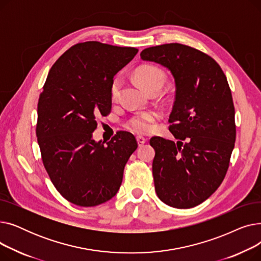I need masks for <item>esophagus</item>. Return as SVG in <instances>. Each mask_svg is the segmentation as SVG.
<instances>
[{"instance_id":"obj_1","label":"esophagus","mask_w":261,"mask_h":261,"mask_svg":"<svg viewBox=\"0 0 261 261\" xmlns=\"http://www.w3.org/2000/svg\"><path fill=\"white\" fill-rule=\"evenodd\" d=\"M136 141H138V144H139V146L140 147H142L146 142H147V139H145L144 136H141V135H139V136H136Z\"/></svg>"}]
</instances>
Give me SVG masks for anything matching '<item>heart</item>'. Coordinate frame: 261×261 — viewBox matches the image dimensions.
Returning a JSON list of instances; mask_svg holds the SVG:
<instances>
[{"label":"heart","instance_id":"heart-1","mask_svg":"<svg viewBox=\"0 0 261 261\" xmlns=\"http://www.w3.org/2000/svg\"><path fill=\"white\" fill-rule=\"evenodd\" d=\"M135 79L149 93L153 90H161L165 84V74L159 67L153 65H142L134 72ZM122 81L120 76H116L111 85V97L116 99L119 93ZM158 117L153 111H144L135 113L129 120L128 127L138 133H146L152 127V121Z\"/></svg>","mask_w":261,"mask_h":261}]
</instances>
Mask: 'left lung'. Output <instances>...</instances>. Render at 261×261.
Wrapping results in <instances>:
<instances>
[{
  "mask_svg": "<svg viewBox=\"0 0 261 261\" xmlns=\"http://www.w3.org/2000/svg\"><path fill=\"white\" fill-rule=\"evenodd\" d=\"M141 58L168 68L175 84L169 130L179 141L150 140L156 195L171 207H195L222 183L235 146V108L226 76L208 55L180 43L146 48Z\"/></svg>",
  "mask_w": 261,
  "mask_h": 261,
  "instance_id": "8db88e82",
  "label": "left lung"
}]
</instances>
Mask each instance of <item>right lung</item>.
I'll use <instances>...</instances> for the list:
<instances>
[{
	"label": "right lung",
	"instance_id": "right-lung-1",
	"mask_svg": "<svg viewBox=\"0 0 261 261\" xmlns=\"http://www.w3.org/2000/svg\"><path fill=\"white\" fill-rule=\"evenodd\" d=\"M138 51L97 41L78 43L54 63L40 94L36 133L43 165L61 196L78 206L112 199L138 148L127 131L108 143L93 140L96 116L111 111L113 77Z\"/></svg>",
	"mask_w": 261,
	"mask_h": 261
}]
</instances>
